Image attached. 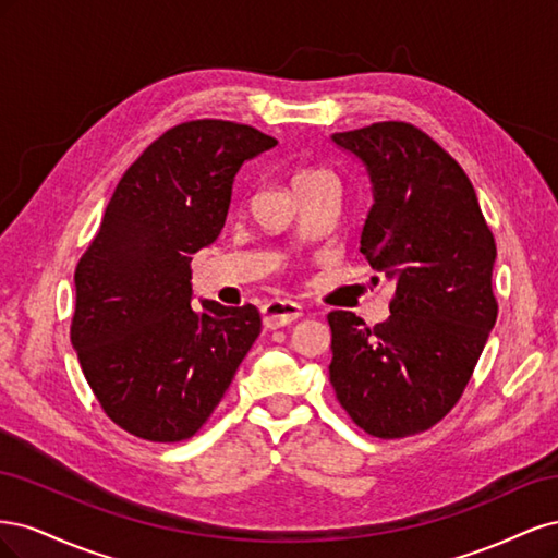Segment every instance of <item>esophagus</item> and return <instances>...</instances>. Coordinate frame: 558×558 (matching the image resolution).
I'll return each instance as SVG.
<instances>
[{"instance_id": "34e87169", "label": "esophagus", "mask_w": 558, "mask_h": 558, "mask_svg": "<svg viewBox=\"0 0 558 558\" xmlns=\"http://www.w3.org/2000/svg\"><path fill=\"white\" fill-rule=\"evenodd\" d=\"M302 316V307L291 300H269L263 307V324L269 330H277L293 324Z\"/></svg>"}]
</instances>
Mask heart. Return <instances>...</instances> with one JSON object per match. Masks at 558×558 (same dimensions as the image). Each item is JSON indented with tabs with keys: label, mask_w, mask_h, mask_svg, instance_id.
<instances>
[{
	"label": "heart",
	"mask_w": 558,
	"mask_h": 558,
	"mask_svg": "<svg viewBox=\"0 0 558 558\" xmlns=\"http://www.w3.org/2000/svg\"><path fill=\"white\" fill-rule=\"evenodd\" d=\"M318 179H332L330 172L326 170H318V167H305V170H300L295 177H293V189H302V185H307L312 181H318Z\"/></svg>",
	"instance_id": "b5f03b06"
}]
</instances>
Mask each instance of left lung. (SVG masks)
<instances>
[{"label": "left lung", "mask_w": 558, "mask_h": 558, "mask_svg": "<svg viewBox=\"0 0 558 558\" xmlns=\"http://www.w3.org/2000/svg\"><path fill=\"white\" fill-rule=\"evenodd\" d=\"M332 142L367 167L361 253L396 293L375 328L328 314L330 384L353 424L398 440L433 428L465 391L498 316L496 240L463 167L424 130L381 121Z\"/></svg>", "instance_id": "8db88e82"}]
</instances>
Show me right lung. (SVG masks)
Masks as SVG:
<instances>
[{"label":"right lung","mask_w":558,"mask_h":558,"mask_svg":"<svg viewBox=\"0 0 558 558\" xmlns=\"http://www.w3.org/2000/svg\"><path fill=\"white\" fill-rule=\"evenodd\" d=\"M272 146L218 118L162 132L118 181L76 265L72 344L99 408L134 437H193L260 335L253 305L191 307V260L226 226L242 162Z\"/></svg>","instance_id":"add662e5"}]
</instances>
